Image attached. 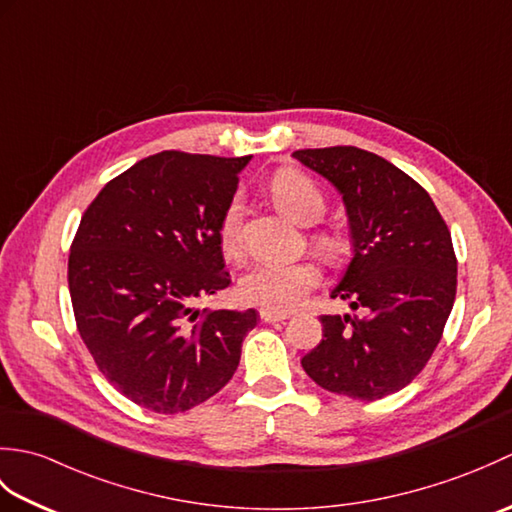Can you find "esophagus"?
I'll use <instances>...</instances> for the list:
<instances>
[{
    "label": "esophagus",
    "instance_id": "34e87169",
    "mask_svg": "<svg viewBox=\"0 0 512 512\" xmlns=\"http://www.w3.org/2000/svg\"><path fill=\"white\" fill-rule=\"evenodd\" d=\"M259 317H262L264 323H279L288 319V312H275V310H259Z\"/></svg>",
    "mask_w": 512,
    "mask_h": 512
}]
</instances>
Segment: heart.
I'll use <instances>...</instances> for the list:
<instances>
[{"label": "heart", "instance_id": "1", "mask_svg": "<svg viewBox=\"0 0 512 512\" xmlns=\"http://www.w3.org/2000/svg\"><path fill=\"white\" fill-rule=\"evenodd\" d=\"M270 193L275 202L290 217H295L301 224L317 222L325 211V198L306 173L297 169H286L277 173L270 182ZM220 244L226 253H235L239 244V202L231 200L220 217ZM314 244L323 253H336L339 250V239L332 233L319 231L314 233ZM321 270L314 262L301 259V262H257L250 266L242 279L237 281V295L250 306H259L264 310L284 312L295 308L297 303L308 295L310 290L319 286Z\"/></svg>", "mask_w": 512, "mask_h": 512}]
</instances>
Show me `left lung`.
<instances>
[{
    "mask_svg": "<svg viewBox=\"0 0 512 512\" xmlns=\"http://www.w3.org/2000/svg\"><path fill=\"white\" fill-rule=\"evenodd\" d=\"M341 191L354 257L332 299L358 314H321L323 339L301 358L319 387L378 400L407 387L436 350L458 288L447 222L420 184L372 151L299 149Z\"/></svg>",
    "mask_w": 512,
    "mask_h": 512,
    "instance_id": "left-lung-1",
    "label": "left lung"
}]
</instances>
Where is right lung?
Here are the masks:
<instances>
[{"label": "right lung", "instance_id": "add662e5", "mask_svg": "<svg viewBox=\"0 0 512 512\" xmlns=\"http://www.w3.org/2000/svg\"><path fill=\"white\" fill-rule=\"evenodd\" d=\"M250 156L160 151L110 180L70 246L76 330L125 398L180 413L233 378L255 310H195L231 284L217 228Z\"/></svg>", "mask_w": 512, "mask_h": 512}]
</instances>
